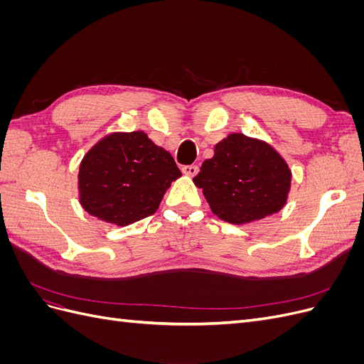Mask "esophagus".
I'll use <instances>...</instances> for the list:
<instances>
[{"mask_svg": "<svg viewBox=\"0 0 364 364\" xmlns=\"http://www.w3.org/2000/svg\"><path fill=\"white\" fill-rule=\"evenodd\" d=\"M197 171H199V167H197V165H183V167H182V173L186 174V176H190V178L196 176Z\"/></svg>", "mask_w": 364, "mask_h": 364, "instance_id": "obj_1", "label": "esophagus"}]
</instances>
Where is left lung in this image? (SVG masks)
I'll list each match as a JSON object with an SVG mask.
<instances>
[{"mask_svg": "<svg viewBox=\"0 0 364 364\" xmlns=\"http://www.w3.org/2000/svg\"><path fill=\"white\" fill-rule=\"evenodd\" d=\"M213 214L232 225H247L279 213L287 203L291 170L269 142L230 134L217 142L193 179Z\"/></svg>", "mask_w": 364, "mask_h": 364, "instance_id": "8db88e82", "label": "left lung"}]
</instances>
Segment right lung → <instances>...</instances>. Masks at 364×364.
<instances>
[{
    "label": "right lung",
    "mask_w": 364,
    "mask_h": 364,
    "mask_svg": "<svg viewBox=\"0 0 364 364\" xmlns=\"http://www.w3.org/2000/svg\"><path fill=\"white\" fill-rule=\"evenodd\" d=\"M181 176L170 153L142 130L114 132L80 162L79 202L98 220L127 226L156 213L165 191Z\"/></svg>",
    "instance_id": "obj_1"
}]
</instances>
